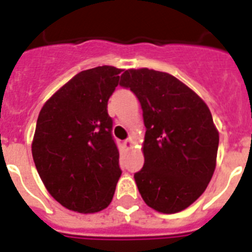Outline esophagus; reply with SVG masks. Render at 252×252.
Wrapping results in <instances>:
<instances>
[{
	"label": "esophagus",
	"instance_id": "esophagus-1",
	"mask_svg": "<svg viewBox=\"0 0 252 252\" xmlns=\"http://www.w3.org/2000/svg\"><path fill=\"white\" fill-rule=\"evenodd\" d=\"M124 146L126 148H131L132 147V140L131 139H126L124 142Z\"/></svg>",
	"mask_w": 252,
	"mask_h": 252
}]
</instances>
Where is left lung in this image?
I'll list each match as a JSON object with an SVG mask.
<instances>
[{
	"label": "left lung",
	"instance_id": "1",
	"mask_svg": "<svg viewBox=\"0 0 252 252\" xmlns=\"http://www.w3.org/2000/svg\"><path fill=\"white\" fill-rule=\"evenodd\" d=\"M121 87L139 99L146 135L144 165L134 173L144 202L160 213L188 208L213 176L220 135L194 92L165 72L127 69Z\"/></svg>",
	"mask_w": 252,
	"mask_h": 252
}]
</instances>
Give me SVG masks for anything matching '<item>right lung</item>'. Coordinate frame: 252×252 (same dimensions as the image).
I'll use <instances>...</instances> for the list:
<instances>
[{"label": "right lung", "mask_w": 252, "mask_h": 252, "mask_svg": "<svg viewBox=\"0 0 252 252\" xmlns=\"http://www.w3.org/2000/svg\"><path fill=\"white\" fill-rule=\"evenodd\" d=\"M121 72L112 65L80 72L39 113L31 146L35 167L50 194L73 212L105 209L122 173L108 114Z\"/></svg>", "instance_id": "add662e5"}]
</instances>
